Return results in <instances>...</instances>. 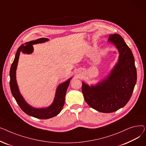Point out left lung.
Wrapping results in <instances>:
<instances>
[{
  "mask_svg": "<svg viewBox=\"0 0 146 146\" xmlns=\"http://www.w3.org/2000/svg\"><path fill=\"white\" fill-rule=\"evenodd\" d=\"M109 41L115 45L119 61L110 76L91 87L82 82V90L86 102L95 110L110 113L124 107L131 98L137 81V70L133 52L123 38L110 35Z\"/></svg>",
  "mask_w": 146,
  "mask_h": 146,
  "instance_id": "1",
  "label": "left lung"
}]
</instances>
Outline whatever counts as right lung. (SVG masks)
<instances>
[{
  "mask_svg": "<svg viewBox=\"0 0 146 146\" xmlns=\"http://www.w3.org/2000/svg\"><path fill=\"white\" fill-rule=\"evenodd\" d=\"M48 41L47 38H41L34 41H31L26 42L25 44H22L18 48L17 52L15 55L13 62L12 64L10 70V88L11 92L16 100L17 104L19 106L21 109L25 113L28 114V115L34 117L38 119H48L52 117H55L61 112L64 104L65 96L66 94L67 89L68 87L70 79H69L65 82L61 83L60 85L56 91V97L53 103L51 106L47 108L36 109L29 106L25 101L22 95L19 93L17 83L16 80V70L18 65L19 57L20 52L22 51L24 53L30 54L33 51V45L44 42Z\"/></svg>",
  "mask_w": 146,
  "mask_h": 146,
  "instance_id": "add662e5",
  "label": "right lung"
}]
</instances>
